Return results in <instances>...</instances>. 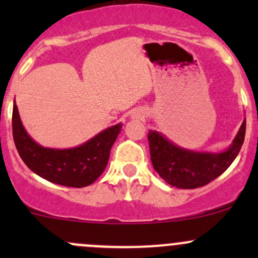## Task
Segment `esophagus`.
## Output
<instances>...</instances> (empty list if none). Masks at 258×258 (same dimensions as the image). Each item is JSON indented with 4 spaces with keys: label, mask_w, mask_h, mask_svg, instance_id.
<instances>
[{
    "label": "esophagus",
    "mask_w": 258,
    "mask_h": 258,
    "mask_svg": "<svg viewBox=\"0 0 258 258\" xmlns=\"http://www.w3.org/2000/svg\"><path fill=\"white\" fill-rule=\"evenodd\" d=\"M145 117V113L144 111L141 110H135L134 112H132V118L134 119H142Z\"/></svg>",
    "instance_id": "34e87169"
}]
</instances>
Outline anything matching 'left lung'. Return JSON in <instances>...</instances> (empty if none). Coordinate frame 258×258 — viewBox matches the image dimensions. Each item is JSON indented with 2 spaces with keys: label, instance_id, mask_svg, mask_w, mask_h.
I'll use <instances>...</instances> for the list:
<instances>
[{
  "label": "left lung",
  "instance_id": "1",
  "mask_svg": "<svg viewBox=\"0 0 258 258\" xmlns=\"http://www.w3.org/2000/svg\"><path fill=\"white\" fill-rule=\"evenodd\" d=\"M243 118L232 144L221 152H200L176 145L162 132L150 130L151 162L156 172L168 184L177 188H197L222 175L235 161L244 141Z\"/></svg>",
  "mask_w": 258,
  "mask_h": 258
}]
</instances>
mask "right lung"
<instances>
[{"instance_id":"obj_1","label":"right lung","mask_w":258,"mask_h":258,"mask_svg":"<svg viewBox=\"0 0 258 258\" xmlns=\"http://www.w3.org/2000/svg\"><path fill=\"white\" fill-rule=\"evenodd\" d=\"M121 128L122 123L114 124L76 147H43L27 134L16 103L12 111L15 145L26 166L49 182L77 188L93 183L105 171Z\"/></svg>"}]
</instances>
